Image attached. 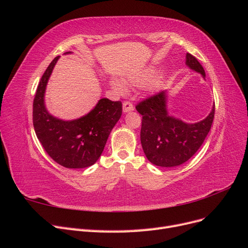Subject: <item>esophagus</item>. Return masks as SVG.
Listing matches in <instances>:
<instances>
[{"instance_id":"1","label":"esophagus","mask_w":248,"mask_h":248,"mask_svg":"<svg viewBox=\"0 0 248 248\" xmlns=\"http://www.w3.org/2000/svg\"><path fill=\"white\" fill-rule=\"evenodd\" d=\"M133 104L130 102V101H124L123 102V111L127 112V111H131L133 110Z\"/></svg>"}]
</instances>
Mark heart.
Segmentation results:
<instances>
[{"mask_svg": "<svg viewBox=\"0 0 248 248\" xmlns=\"http://www.w3.org/2000/svg\"><path fill=\"white\" fill-rule=\"evenodd\" d=\"M152 78H153V72L152 70L151 71H148V72H145L144 74H141V76L140 78H138L136 80L137 84H148V82H150L152 80ZM112 86H114L117 90H119V91H123L124 90V85L122 84V82H120L119 80H114L112 81Z\"/></svg>", "mask_w": 248, "mask_h": 248, "instance_id": "heart-1", "label": "heart"}]
</instances>
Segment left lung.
Masks as SVG:
<instances>
[{
  "mask_svg": "<svg viewBox=\"0 0 248 248\" xmlns=\"http://www.w3.org/2000/svg\"><path fill=\"white\" fill-rule=\"evenodd\" d=\"M186 64L202 78L206 73L196 57L186 55ZM166 91L141 100L136 107L141 115L140 142L150 162L161 168L178 167L196 154L211 129L215 106L201 122L187 124L167 111Z\"/></svg>",
  "mask_w": 248,
  "mask_h": 248,
  "instance_id": "8db88e82",
  "label": "left lung"
}]
</instances>
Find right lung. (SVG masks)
Listing matches in <instances>:
<instances>
[{"mask_svg": "<svg viewBox=\"0 0 248 248\" xmlns=\"http://www.w3.org/2000/svg\"><path fill=\"white\" fill-rule=\"evenodd\" d=\"M59 56L43 73L33 102L36 136L52 160L68 169H84L94 164L104 149L111 129L122 115V102L102 98L88 115L73 121L50 116L44 107V92Z\"/></svg>", "mask_w": 248, "mask_h": 248, "instance_id": "add662e5", "label": "right lung"}]
</instances>
